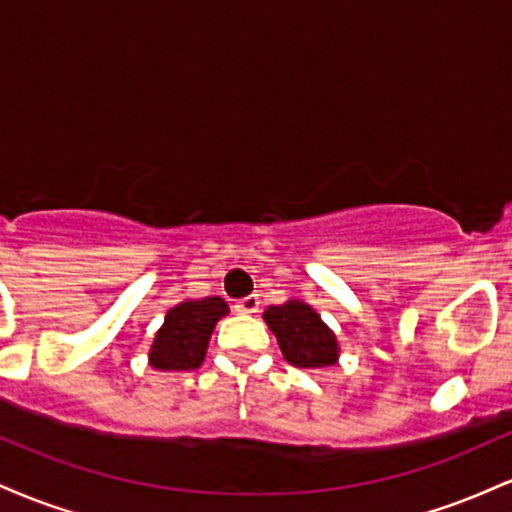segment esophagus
Listing matches in <instances>:
<instances>
[{"label":"esophagus","mask_w":512,"mask_h":512,"mask_svg":"<svg viewBox=\"0 0 512 512\" xmlns=\"http://www.w3.org/2000/svg\"><path fill=\"white\" fill-rule=\"evenodd\" d=\"M236 310H238V313H243V315H252V313H257V310H260V298H257V296H248V298H243V301H238Z\"/></svg>","instance_id":"34e87169"}]
</instances>
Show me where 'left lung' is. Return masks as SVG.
Returning a JSON list of instances; mask_svg holds the SVG:
<instances>
[{
    "label": "left lung",
    "mask_w": 512,
    "mask_h": 512,
    "mask_svg": "<svg viewBox=\"0 0 512 512\" xmlns=\"http://www.w3.org/2000/svg\"><path fill=\"white\" fill-rule=\"evenodd\" d=\"M262 317L291 366L317 370L339 363L337 334L315 313L313 305L301 298H289L281 305H269Z\"/></svg>",
    "instance_id": "left-lung-1"
}]
</instances>
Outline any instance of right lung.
Returning <instances> with one entry per match:
<instances>
[{"label": "right lung", "instance_id": "obj_1", "mask_svg": "<svg viewBox=\"0 0 512 512\" xmlns=\"http://www.w3.org/2000/svg\"><path fill=\"white\" fill-rule=\"evenodd\" d=\"M228 315L219 296L185 298L166 313L149 349V366L163 373L195 370L204 363L216 322Z\"/></svg>", "mask_w": 512, "mask_h": 512}]
</instances>
